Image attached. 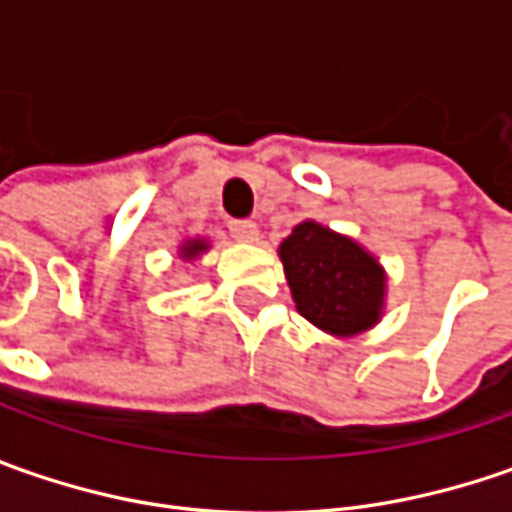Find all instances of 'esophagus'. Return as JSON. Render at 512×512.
I'll use <instances>...</instances> for the list:
<instances>
[{
  "label": "esophagus",
  "instance_id": "1",
  "mask_svg": "<svg viewBox=\"0 0 512 512\" xmlns=\"http://www.w3.org/2000/svg\"><path fill=\"white\" fill-rule=\"evenodd\" d=\"M227 227H230V236H233L236 242H259V227H256V222L233 219Z\"/></svg>",
  "mask_w": 512,
  "mask_h": 512
}]
</instances>
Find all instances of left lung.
I'll return each mask as SVG.
<instances>
[{
  "instance_id": "1",
  "label": "left lung",
  "mask_w": 512,
  "mask_h": 512,
  "mask_svg": "<svg viewBox=\"0 0 512 512\" xmlns=\"http://www.w3.org/2000/svg\"><path fill=\"white\" fill-rule=\"evenodd\" d=\"M296 310L330 336H356L382 319L387 276L373 253L307 219L279 245Z\"/></svg>"
}]
</instances>
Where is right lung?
<instances>
[{"instance_id":"obj_1","label":"right lung","mask_w":512,"mask_h":512,"mask_svg":"<svg viewBox=\"0 0 512 512\" xmlns=\"http://www.w3.org/2000/svg\"><path fill=\"white\" fill-rule=\"evenodd\" d=\"M207 242L205 239H187L185 245L179 247V256H182V259H196V256H202V253H205L207 250Z\"/></svg>"}]
</instances>
